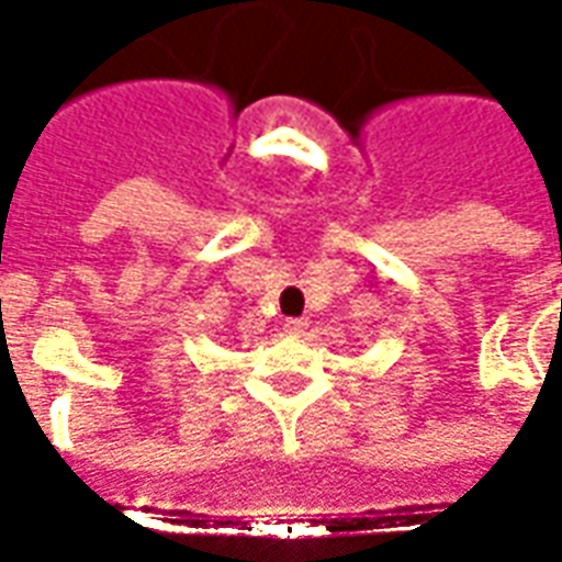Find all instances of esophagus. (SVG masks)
<instances>
[{"mask_svg": "<svg viewBox=\"0 0 562 562\" xmlns=\"http://www.w3.org/2000/svg\"><path fill=\"white\" fill-rule=\"evenodd\" d=\"M284 331L286 335H305V331H308V321H305V317H290V321L284 323Z\"/></svg>", "mask_w": 562, "mask_h": 562, "instance_id": "esophagus-1", "label": "esophagus"}]
</instances>
